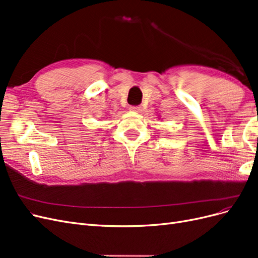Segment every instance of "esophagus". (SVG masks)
Returning a JSON list of instances; mask_svg holds the SVG:
<instances>
[{"instance_id":"obj_1","label":"esophagus","mask_w":258,"mask_h":258,"mask_svg":"<svg viewBox=\"0 0 258 258\" xmlns=\"http://www.w3.org/2000/svg\"><path fill=\"white\" fill-rule=\"evenodd\" d=\"M130 110H131V111H134V112H137V113H141V112L143 111V107H142V105L131 106V107H130Z\"/></svg>"}]
</instances>
